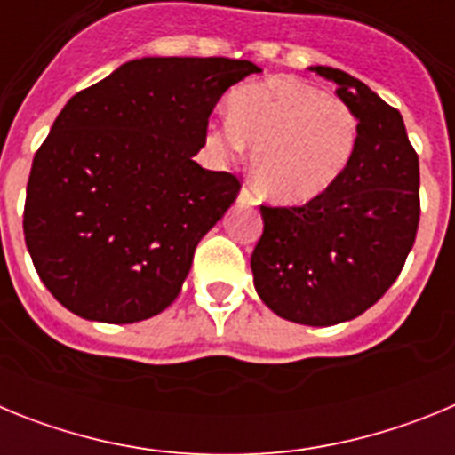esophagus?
<instances>
[{
    "label": "esophagus",
    "mask_w": 455,
    "mask_h": 455,
    "mask_svg": "<svg viewBox=\"0 0 455 455\" xmlns=\"http://www.w3.org/2000/svg\"><path fill=\"white\" fill-rule=\"evenodd\" d=\"M239 203L241 204H257V203H259V198H257L255 191H252L248 184H243V187H241V191H239Z\"/></svg>",
    "instance_id": "1"
}]
</instances>
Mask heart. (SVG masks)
Returning a JSON list of instances; mask_svg holds the SVG:
<instances>
[{
    "mask_svg": "<svg viewBox=\"0 0 455 455\" xmlns=\"http://www.w3.org/2000/svg\"><path fill=\"white\" fill-rule=\"evenodd\" d=\"M360 123L351 104L293 77L243 86L230 100V123L212 130L223 155L252 148L251 171L275 203L319 198L347 171Z\"/></svg>",
    "mask_w": 455,
    "mask_h": 455,
    "instance_id": "obj_1",
    "label": "heart"
}]
</instances>
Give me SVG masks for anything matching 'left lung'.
Here are the masks:
<instances>
[{
	"instance_id": "8db88e82",
	"label": "left lung",
	"mask_w": 455,
	"mask_h": 455,
	"mask_svg": "<svg viewBox=\"0 0 455 455\" xmlns=\"http://www.w3.org/2000/svg\"><path fill=\"white\" fill-rule=\"evenodd\" d=\"M360 123L341 178L300 207L262 204L264 232L251 257L259 299L277 316L335 325L367 312L399 277L419 228V156L401 114L367 84L328 66Z\"/></svg>"
}]
</instances>
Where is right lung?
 <instances>
[{
	"mask_svg": "<svg viewBox=\"0 0 455 455\" xmlns=\"http://www.w3.org/2000/svg\"><path fill=\"white\" fill-rule=\"evenodd\" d=\"M252 72L223 56H146L68 100L31 164L22 220L63 307L134 323L178 299L196 246L241 188L193 155L220 95Z\"/></svg>",
	"mask_w": 455,
	"mask_h": 455,
	"instance_id": "1",
	"label": "right lung"
}]
</instances>
